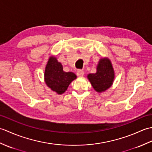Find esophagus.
Wrapping results in <instances>:
<instances>
[{
	"label": "esophagus",
	"instance_id": "esophagus-1",
	"mask_svg": "<svg viewBox=\"0 0 152 152\" xmlns=\"http://www.w3.org/2000/svg\"><path fill=\"white\" fill-rule=\"evenodd\" d=\"M76 74H77V76H83V74H84V71H83V70L79 69V70H77Z\"/></svg>",
	"mask_w": 152,
	"mask_h": 152
}]
</instances>
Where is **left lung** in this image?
I'll use <instances>...</instances> for the list:
<instances>
[{
	"instance_id": "1",
	"label": "left lung",
	"mask_w": 152,
	"mask_h": 152,
	"mask_svg": "<svg viewBox=\"0 0 152 152\" xmlns=\"http://www.w3.org/2000/svg\"><path fill=\"white\" fill-rule=\"evenodd\" d=\"M93 88L97 92L104 91L113 83L114 78V69L110 61L106 59L100 60L95 74L88 76Z\"/></svg>"
}]
</instances>
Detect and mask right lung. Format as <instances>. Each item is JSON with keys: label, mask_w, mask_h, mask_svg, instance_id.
<instances>
[{"label": "right lung", "mask_w": 152, "mask_h": 152, "mask_svg": "<svg viewBox=\"0 0 152 152\" xmlns=\"http://www.w3.org/2000/svg\"><path fill=\"white\" fill-rule=\"evenodd\" d=\"M44 77L47 86L58 94L63 93L72 80L76 78L74 73L64 72L62 64L53 57H51L48 61Z\"/></svg>", "instance_id": "1"}]
</instances>
